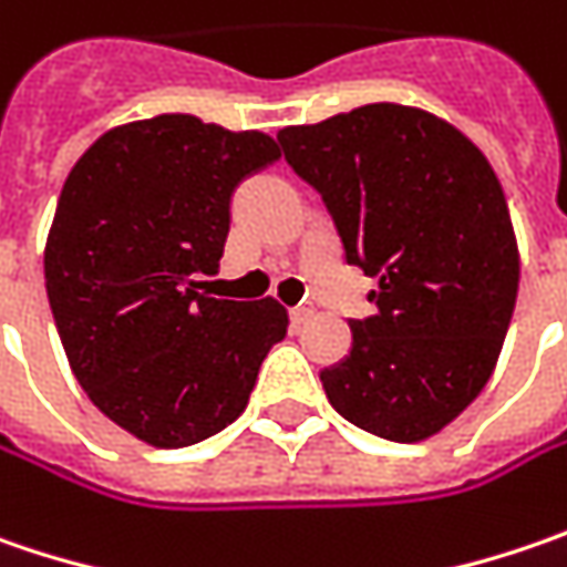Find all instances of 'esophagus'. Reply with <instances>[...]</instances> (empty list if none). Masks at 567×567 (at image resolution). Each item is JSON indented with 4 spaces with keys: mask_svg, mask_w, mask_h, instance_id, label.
<instances>
[{
    "mask_svg": "<svg viewBox=\"0 0 567 567\" xmlns=\"http://www.w3.org/2000/svg\"><path fill=\"white\" fill-rule=\"evenodd\" d=\"M288 317H291V327L298 330L301 323H308L310 317H313V308H308V305H298V308L288 310Z\"/></svg>",
    "mask_w": 567,
    "mask_h": 567,
    "instance_id": "esophagus-1",
    "label": "esophagus"
}]
</instances>
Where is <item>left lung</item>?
I'll list each match as a JSON object with an SVG mask.
<instances>
[{
	"label": "left lung",
	"mask_w": 567,
	"mask_h": 567,
	"mask_svg": "<svg viewBox=\"0 0 567 567\" xmlns=\"http://www.w3.org/2000/svg\"><path fill=\"white\" fill-rule=\"evenodd\" d=\"M285 161L327 203L378 313L320 371L332 409L386 441H425L488 383L517 301L505 193L480 148L434 113L364 104L285 126Z\"/></svg>",
	"instance_id": "1"
}]
</instances>
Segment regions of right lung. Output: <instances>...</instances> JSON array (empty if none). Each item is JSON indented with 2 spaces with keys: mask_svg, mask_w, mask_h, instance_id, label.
I'll return each mask as SVG.
<instances>
[{
  "mask_svg": "<svg viewBox=\"0 0 567 567\" xmlns=\"http://www.w3.org/2000/svg\"><path fill=\"white\" fill-rule=\"evenodd\" d=\"M276 138L161 113L97 138L62 184L43 250L62 349L91 403L152 447H189L247 409L279 301L196 291L215 276L237 184Z\"/></svg>",
  "mask_w": 567,
  "mask_h": 567,
  "instance_id": "right-lung-1",
  "label": "right lung"
}]
</instances>
